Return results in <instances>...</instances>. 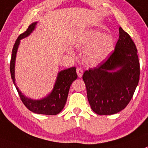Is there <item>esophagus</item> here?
Wrapping results in <instances>:
<instances>
[{
  "mask_svg": "<svg viewBox=\"0 0 148 148\" xmlns=\"http://www.w3.org/2000/svg\"><path fill=\"white\" fill-rule=\"evenodd\" d=\"M77 74L79 77H82V74H83V69H82L81 67L77 68Z\"/></svg>",
  "mask_w": 148,
  "mask_h": 148,
  "instance_id": "34e87169",
  "label": "esophagus"
}]
</instances>
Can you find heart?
Returning a JSON list of instances; mask_svg holds the SVG:
<instances>
[{
    "label": "heart",
    "instance_id": "b5f03b06",
    "mask_svg": "<svg viewBox=\"0 0 148 148\" xmlns=\"http://www.w3.org/2000/svg\"><path fill=\"white\" fill-rule=\"evenodd\" d=\"M79 46L88 48L86 60L90 65H98L106 60L114 49V39L111 34H103L98 30H90L80 35Z\"/></svg>",
    "mask_w": 148,
    "mask_h": 148
}]
</instances>
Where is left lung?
<instances>
[{
	"label": "left lung",
	"mask_w": 148,
	"mask_h": 148,
	"mask_svg": "<svg viewBox=\"0 0 148 148\" xmlns=\"http://www.w3.org/2000/svg\"><path fill=\"white\" fill-rule=\"evenodd\" d=\"M119 32V40L108 58L82 75L90 108L99 115L123 110L139 83L140 66L136 45L121 27Z\"/></svg>",
	"instance_id": "left-lung-1"
}]
</instances>
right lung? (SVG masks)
Returning <instances> with one entry per match:
<instances>
[{
    "mask_svg": "<svg viewBox=\"0 0 148 148\" xmlns=\"http://www.w3.org/2000/svg\"><path fill=\"white\" fill-rule=\"evenodd\" d=\"M36 24L37 23H32L30 26H29L26 31L20 34L18 39L16 40L14 46H13L12 54L11 61H10V73H11L12 79L15 86L16 89L18 90V94L21 97V101L29 110L38 114L57 115L64 108L66 100H67L70 86L73 81H74L77 78L75 67L70 68V69L60 71L58 73V78H57L54 89L51 93L46 98L40 100H33L23 95L14 82V62H15L16 53L19 46L20 40L31 34L35 28Z\"/></svg>",
    "mask_w": 148,
    "mask_h": 148,
    "instance_id": "1",
    "label": "right lung"
}]
</instances>
